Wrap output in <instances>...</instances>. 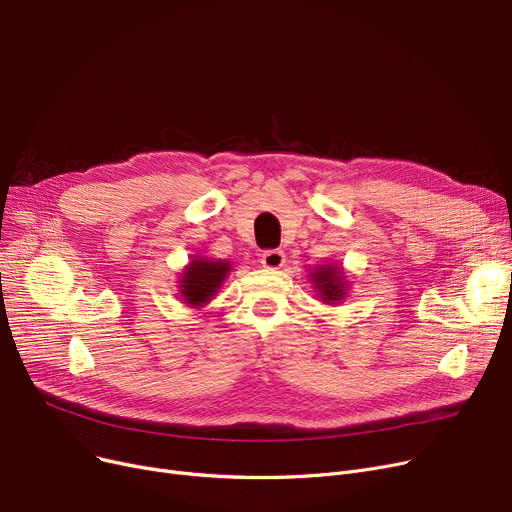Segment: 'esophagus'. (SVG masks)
<instances>
[{
  "mask_svg": "<svg viewBox=\"0 0 512 512\" xmlns=\"http://www.w3.org/2000/svg\"><path fill=\"white\" fill-rule=\"evenodd\" d=\"M260 262L264 268H281L285 264L283 250H266L260 256Z\"/></svg>",
  "mask_w": 512,
  "mask_h": 512,
  "instance_id": "1",
  "label": "esophagus"
}]
</instances>
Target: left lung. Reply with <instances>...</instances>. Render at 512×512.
Segmentation results:
<instances>
[{
	"label": "left lung",
	"instance_id": "left-lung-1",
	"mask_svg": "<svg viewBox=\"0 0 512 512\" xmlns=\"http://www.w3.org/2000/svg\"><path fill=\"white\" fill-rule=\"evenodd\" d=\"M312 277H314L316 289H320V295H322V299H326V302H335V299H341L345 295L343 293L345 283H343V277L337 268L324 266V268L316 270Z\"/></svg>",
	"mask_w": 512,
	"mask_h": 512
}]
</instances>
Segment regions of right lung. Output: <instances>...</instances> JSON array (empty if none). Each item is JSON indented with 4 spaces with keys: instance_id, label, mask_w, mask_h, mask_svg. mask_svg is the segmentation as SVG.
Here are the masks:
<instances>
[{
    "instance_id": "1",
    "label": "right lung",
    "mask_w": 512,
    "mask_h": 512,
    "mask_svg": "<svg viewBox=\"0 0 512 512\" xmlns=\"http://www.w3.org/2000/svg\"><path fill=\"white\" fill-rule=\"evenodd\" d=\"M229 262H213V260H192V264L186 268L184 281H182V293L184 299L192 306L206 304L210 295H215L221 287L223 279L229 273Z\"/></svg>"
}]
</instances>
